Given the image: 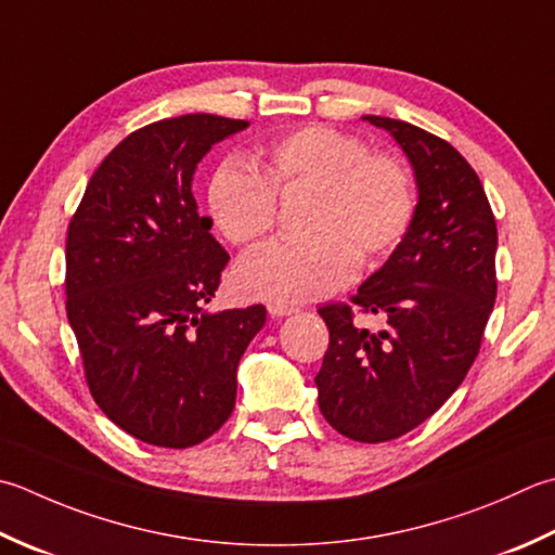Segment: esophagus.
<instances>
[{
    "mask_svg": "<svg viewBox=\"0 0 555 555\" xmlns=\"http://www.w3.org/2000/svg\"><path fill=\"white\" fill-rule=\"evenodd\" d=\"M267 310H269V314H271V318H286V314H293V312H298V308H293V306H286V302H269V306H267Z\"/></svg>",
    "mask_w": 555,
    "mask_h": 555,
    "instance_id": "1",
    "label": "esophagus"
}]
</instances>
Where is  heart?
<instances>
[{
    "label": "heart",
    "mask_w": 555,
    "mask_h": 555,
    "mask_svg": "<svg viewBox=\"0 0 555 555\" xmlns=\"http://www.w3.org/2000/svg\"><path fill=\"white\" fill-rule=\"evenodd\" d=\"M318 188L300 241H276L249 253L237 284L255 298L306 302L349 284L358 264L375 262L401 243L416 211L404 163L371 154L363 139L310 125L264 149V172L233 156L209 182V211L235 245L264 237L276 223L279 194Z\"/></svg>",
    "instance_id": "b5f03b06"
}]
</instances>
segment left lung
<instances>
[{
    "label": "left lung",
    "mask_w": 555,
    "mask_h": 555,
    "mask_svg": "<svg viewBox=\"0 0 555 555\" xmlns=\"http://www.w3.org/2000/svg\"><path fill=\"white\" fill-rule=\"evenodd\" d=\"M363 119L404 151L418 202L395 253L351 298L385 327L361 330L349 306L320 308L330 349L314 385L334 430L387 442L436 414L469 373L495 302L498 228L457 149L401 119Z\"/></svg>",
    "instance_id": "left-lung-1"
}]
</instances>
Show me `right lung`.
<instances>
[{
    "mask_svg": "<svg viewBox=\"0 0 555 555\" xmlns=\"http://www.w3.org/2000/svg\"><path fill=\"white\" fill-rule=\"evenodd\" d=\"M245 119L182 115L141 127L105 156L67 233V318L95 404L158 448H192L233 414L237 363L264 306L209 312L228 253L192 180Z\"/></svg>",
    "mask_w": 555,
    "mask_h": 555,
    "instance_id": "obj_1",
    "label": "right lung"
}]
</instances>
